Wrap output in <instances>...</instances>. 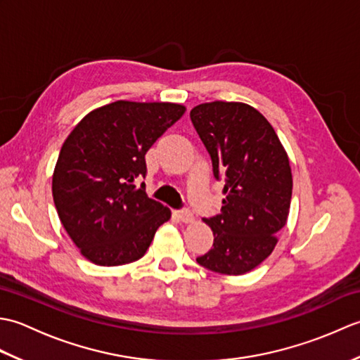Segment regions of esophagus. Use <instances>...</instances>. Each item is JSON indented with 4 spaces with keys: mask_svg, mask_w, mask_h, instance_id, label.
<instances>
[{
    "mask_svg": "<svg viewBox=\"0 0 360 360\" xmlns=\"http://www.w3.org/2000/svg\"><path fill=\"white\" fill-rule=\"evenodd\" d=\"M176 215H178V218L182 221V223H186V224L193 223V219H195V218H193V213L190 212V210H187V209L176 212Z\"/></svg>",
    "mask_w": 360,
    "mask_h": 360,
    "instance_id": "1",
    "label": "esophagus"
}]
</instances>
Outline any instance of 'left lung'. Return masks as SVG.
<instances>
[{
	"label": "left lung",
	"instance_id": "left-lung-1",
	"mask_svg": "<svg viewBox=\"0 0 360 360\" xmlns=\"http://www.w3.org/2000/svg\"><path fill=\"white\" fill-rule=\"evenodd\" d=\"M190 119L224 179L221 213L202 219L213 248L196 262L224 275H243L272 254L292 196L288 153L262 112L241 102L195 106Z\"/></svg>",
	"mask_w": 360,
	"mask_h": 360
}]
</instances>
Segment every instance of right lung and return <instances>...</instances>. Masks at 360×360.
<instances>
[{
  "label": "right lung",
  "instance_id": "1",
  "mask_svg": "<svg viewBox=\"0 0 360 360\" xmlns=\"http://www.w3.org/2000/svg\"><path fill=\"white\" fill-rule=\"evenodd\" d=\"M184 112L179 103L117 101L88 112L66 137L52 174L53 204L91 263L136 262L170 219L139 182L147 151Z\"/></svg>",
  "mask_w": 360,
  "mask_h": 360
}]
</instances>
